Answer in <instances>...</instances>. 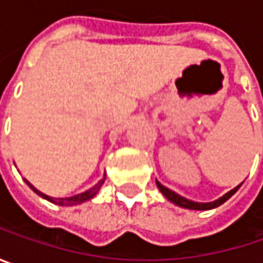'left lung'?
Segmentation results:
<instances>
[{"label": "left lung", "mask_w": 263, "mask_h": 263, "mask_svg": "<svg viewBox=\"0 0 263 263\" xmlns=\"http://www.w3.org/2000/svg\"><path fill=\"white\" fill-rule=\"evenodd\" d=\"M157 187L160 189V192L171 201V202H174L175 205H180V207H183V209H189V210H210V209H215V207H219L221 204H224L229 198H232L235 193L237 192V189L240 187V184L236 185L233 190H230L229 193H226L224 196H221L219 199H216V201H212V202H195V201H190V199H187V198H184L181 195H178V193H175L174 190H171V189H167V187H164L161 183H158L157 181Z\"/></svg>", "instance_id": "1"}]
</instances>
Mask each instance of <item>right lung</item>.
Here are the masks:
<instances>
[{
  "instance_id": "1",
  "label": "right lung",
  "mask_w": 263,
  "mask_h": 263,
  "mask_svg": "<svg viewBox=\"0 0 263 263\" xmlns=\"http://www.w3.org/2000/svg\"><path fill=\"white\" fill-rule=\"evenodd\" d=\"M105 178H106V175H103V178L99 181V183L96 184V185H92L91 189H88L86 192H83V193H79V195H74V196H68V198H51V196H48V195H45V193H42V192H39L34 185H31V184L28 183L26 180V183L28 184V187L34 192V193H37L39 196H42L44 199H47V201H50V202H53V204H58V205H78V204H82V202H85V201H88V199H91V198H94L96 195H97V192L100 190V187H102V184L105 183Z\"/></svg>"
}]
</instances>
